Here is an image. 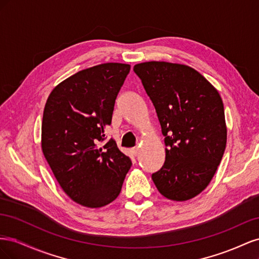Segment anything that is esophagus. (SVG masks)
Instances as JSON below:
<instances>
[{"label": "esophagus", "mask_w": 259, "mask_h": 259, "mask_svg": "<svg viewBox=\"0 0 259 259\" xmlns=\"http://www.w3.org/2000/svg\"><path fill=\"white\" fill-rule=\"evenodd\" d=\"M132 151H133V153H134V155H138V153H139V148L136 147V148L133 149Z\"/></svg>", "instance_id": "34e87169"}]
</instances>
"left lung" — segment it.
<instances>
[{
  "mask_svg": "<svg viewBox=\"0 0 259 259\" xmlns=\"http://www.w3.org/2000/svg\"><path fill=\"white\" fill-rule=\"evenodd\" d=\"M165 137V162L152 174L159 192L187 201L208 186L227 143L224 104L217 90L193 68L165 61L134 66Z\"/></svg>",
  "mask_w": 259,
  "mask_h": 259,
  "instance_id": "1",
  "label": "left lung"
}]
</instances>
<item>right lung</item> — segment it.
I'll return each mask as SVG.
<instances>
[{
	"label": "right lung",
	"instance_id": "add662e5",
	"mask_svg": "<svg viewBox=\"0 0 259 259\" xmlns=\"http://www.w3.org/2000/svg\"><path fill=\"white\" fill-rule=\"evenodd\" d=\"M130 70L119 62L84 69L59 83L45 104L43 154L62 190L86 207L114 201L132 166L113 139L100 146Z\"/></svg>",
	"mask_w": 259,
	"mask_h": 259
}]
</instances>
